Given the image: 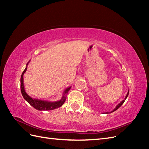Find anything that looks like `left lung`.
Wrapping results in <instances>:
<instances>
[{
    "label": "left lung",
    "instance_id": "left-lung-1",
    "mask_svg": "<svg viewBox=\"0 0 149 149\" xmlns=\"http://www.w3.org/2000/svg\"><path fill=\"white\" fill-rule=\"evenodd\" d=\"M129 91H128V93H127V95H126V97H125V99L124 100H122V102H120V104H118V105H117L116 106V107H115V109H114L113 111H112L111 112H110V113H112V112H113V111H116V109H118V108H119V107H120V106H121L122 105V104H123V102H125V99H127V96H128V95H129Z\"/></svg>",
    "mask_w": 149,
    "mask_h": 149
}]
</instances>
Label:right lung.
<instances>
[{
  "label": "right lung",
  "mask_w": 149,
  "mask_h": 149,
  "mask_svg": "<svg viewBox=\"0 0 149 149\" xmlns=\"http://www.w3.org/2000/svg\"><path fill=\"white\" fill-rule=\"evenodd\" d=\"M26 70H27V67L25 68V70L21 75L20 88H21V92H22V96H23L24 99L26 100L27 102L30 104V105L32 106L36 109H38L39 111H45V110L48 111V110H52V109L58 108V107H61L63 104H64L66 100L65 94L68 93V91L70 90V89L71 87L66 88L64 91V95L63 96L62 99L59 101H56V102H48V101L33 99V98H31V97L28 95L24 89V79H23V75L24 74V73L26 72Z\"/></svg>",
  "instance_id": "obj_1"
}]
</instances>
